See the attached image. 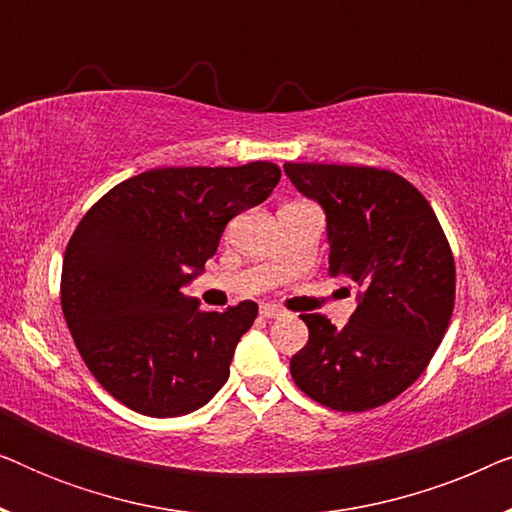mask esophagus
<instances>
[{
    "instance_id": "34e87169",
    "label": "esophagus",
    "mask_w": 512,
    "mask_h": 512,
    "mask_svg": "<svg viewBox=\"0 0 512 512\" xmlns=\"http://www.w3.org/2000/svg\"><path fill=\"white\" fill-rule=\"evenodd\" d=\"M261 317L265 319H275V317H282V310L275 305H261Z\"/></svg>"
}]
</instances>
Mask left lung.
I'll use <instances>...</instances> for the list:
<instances>
[{
    "label": "left lung",
    "instance_id": "left-lung-1",
    "mask_svg": "<svg viewBox=\"0 0 512 512\" xmlns=\"http://www.w3.org/2000/svg\"><path fill=\"white\" fill-rule=\"evenodd\" d=\"M326 214L328 275L347 277L356 310L342 328L300 314L310 340L291 359L300 391L340 412L403 394L443 340L454 310V258L422 193L377 167L284 163Z\"/></svg>",
    "mask_w": 512,
    "mask_h": 512
}]
</instances>
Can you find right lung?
I'll list each match as a JSON object with an SVG mask.
<instances>
[{
	"label": "right lung",
	"instance_id": "1",
	"mask_svg": "<svg viewBox=\"0 0 512 512\" xmlns=\"http://www.w3.org/2000/svg\"><path fill=\"white\" fill-rule=\"evenodd\" d=\"M277 165L156 167L111 188L62 261V314L95 380L149 417L198 410L226 384L254 300L200 310L181 289L205 272L226 223L268 198Z\"/></svg>",
	"mask_w": 512,
	"mask_h": 512
}]
</instances>
